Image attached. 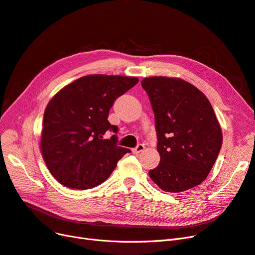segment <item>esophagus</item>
I'll return each mask as SVG.
<instances>
[{
	"label": "esophagus",
	"mask_w": 255,
	"mask_h": 255,
	"mask_svg": "<svg viewBox=\"0 0 255 255\" xmlns=\"http://www.w3.org/2000/svg\"><path fill=\"white\" fill-rule=\"evenodd\" d=\"M143 150H144V145H143V144H141V143H139L136 147H134V148H133V153L138 154V153H140V152H142Z\"/></svg>",
	"instance_id": "34e87169"
}]
</instances>
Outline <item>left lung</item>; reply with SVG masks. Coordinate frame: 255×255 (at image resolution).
I'll list each match as a JSON object with an SVG mask.
<instances>
[{
	"mask_svg": "<svg viewBox=\"0 0 255 255\" xmlns=\"http://www.w3.org/2000/svg\"><path fill=\"white\" fill-rule=\"evenodd\" d=\"M155 116L160 162L148 172L161 190L187 191L203 182L221 151L223 134L211 103L179 78L141 81Z\"/></svg>",
	"mask_w": 255,
	"mask_h": 255,
	"instance_id": "obj_1",
	"label": "left lung"
}]
</instances>
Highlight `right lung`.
I'll use <instances>...</instances> for the list:
<instances>
[{"mask_svg": "<svg viewBox=\"0 0 255 255\" xmlns=\"http://www.w3.org/2000/svg\"><path fill=\"white\" fill-rule=\"evenodd\" d=\"M135 77L89 75L64 86L44 112L41 153L61 184L91 189L109 178L128 148L118 146L109 113L115 100L138 83Z\"/></svg>", "mask_w": 255, "mask_h": 255, "instance_id": "right-lung-1", "label": "right lung"}]
</instances>
